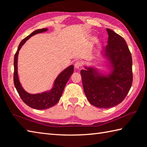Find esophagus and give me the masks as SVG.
Returning <instances> with one entry per match:
<instances>
[{
	"instance_id": "obj_1",
	"label": "esophagus",
	"mask_w": 147,
	"mask_h": 147,
	"mask_svg": "<svg viewBox=\"0 0 147 147\" xmlns=\"http://www.w3.org/2000/svg\"><path fill=\"white\" fill-rule=\"evenodd\" d=\"M82 65V62L81 61H76L74 64V67L76 69H79Z\"/></svg>"
}]
</instances>
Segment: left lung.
Wrapping results in <instances>:
<instances>
[{"label": "left lung", "mask_w": 147, "mask_h": 147, "mask_svg": "<svg viewBox=\"0 0 147 147\" xmlns=\"http://www.w3.org/2000/svg\"><path fill=\"white\" fill-rule=\"evenodd\" d=\"M108 45L104 55L112 68L108 76L99 74L96 69H82L83 90L92 105L98 108H110L125 98L133 83L132 57L124 39L111 29L107 28Z\"/></svg>", "instance_id": "1"}]
</instances>
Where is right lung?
<instances>
[{
  "instance_id": "add662e5",
  "label": "right lung",
  "mask_w": 147,
  "mask_h": 147,
  "mask_svg": "<svg viewBox=\"0 0 147 147\" xmlns=\"http://www.w3.org/2000/svg\"><path fill=\"white\" fill-rule=\"evenodd\" d=\"M47 30V28L36 30L22 40L19 45L18 51L16 52L14 59V84L18 94L20 96L22 100L27 105L33 109H38V110L49 109L57 104L61 97L67 81L74 72V66L73 65H70L61 72L55 79L53 88L49 92L38 93V94H30L27 93L21 86L18 75V56L19 51L22 45L31 36L37 33L46 32Z\"/></svg>"
}]
</instances>
